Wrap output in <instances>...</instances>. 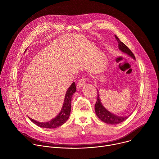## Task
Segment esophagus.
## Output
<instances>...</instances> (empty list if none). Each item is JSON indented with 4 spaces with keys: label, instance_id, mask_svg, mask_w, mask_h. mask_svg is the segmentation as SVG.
<instances>
[{
    "label": "esophagus",
    "instance_id": "esophagus-1",
    "mask_svg": "<svg viewBox=\"0 0 159 159\" xmlns=\"http://www.w3.org/2000/svg\"><path fill=\"white\" fill-rule=\"evenodd\" d=\"M85 82H86V79H85V78H82V79H80L79 80L78 83H77V89H79V88H80L81 87H82L84 85H85Z\"/></svg>",
    "mask_w": 159,
    "mask_h": 159
}]
</instances>
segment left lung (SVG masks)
Wrapping results in <instances>:
<instances>
[{
    "mask_svg": "<svg viewBox=\"0 0 159 159\" xmlns=\"http://www.w3.org/2000/svg\"><path fill=\"white\" fill-rule=\"evenodd\" d=\"M115 38L118 43V47L119 49L123 53L129 55L131 57H132L134 60H135V57L133 55V53L131 52V51L126 46V45L121 42L120 39L118 38L117 36L115 35ZM98 99L97 101L95 104V111H96V114L97 116L103 122L107 123V124H110V125H116L118 123H120L125 120H126L128 117L126 116H116L114 114H112L111 112L107 111L102 104L99 96V93H98Z\"/></svg>",
    "mask_w": 159,
    "mask_h": 159,
    "instance_id": "obj_1",
    "label": "left lung"
}]
</instances>
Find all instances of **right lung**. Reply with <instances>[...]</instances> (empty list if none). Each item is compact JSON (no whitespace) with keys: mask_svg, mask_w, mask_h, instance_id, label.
I'll return each instance as SVG.
<instances>
[{"mask_svg":"<svg viewBox=\"0 0 159 159\" xmlns=\"http://www.w3.org/2000/svg\"><path fill=\"white\" fill-rule=\"evenodd\" d=\"M75 91H76L75 84V82H73L72 85L70 86V87L68 89L66 93L63 104L60 113L55 118H54L52 120L48 122L41 123V122L36 121L29 118L30 120L37 126L41 128H49V129L56 128L61 126L67 121V120L69 118V116L70 115V111H71L72 96L75 93Z\"/></svg>","mask_w":159,"mask_h":159,"instance_id":"1","label":"right lung"}]
</instances>
